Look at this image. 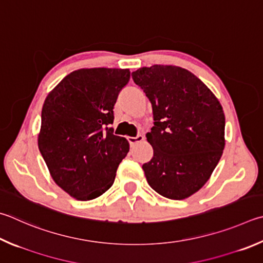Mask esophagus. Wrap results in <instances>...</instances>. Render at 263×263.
I'll list each match as a JSON object with an SVG mask.
<instances>
[{"mask_svg": "<svg viewBox=\"0 0 263 263\" xmlns=\"http://www.w3.org/2000/svg\"><path fill=\"white\" fill-rule=\"evenodd\" d=\"M144 139H145V137L142 135H138L137 137H128L127 138V140H128V142H130L131 146L138 144V142H141Z\"/></svg>", "mask_w": 263, "mask_h": 263, "instance_id": "34e87169", "label": "esophagus"}]
</instances>
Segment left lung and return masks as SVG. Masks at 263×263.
<instances>
[{
  "instance_id": "1",
  "label": "left lung",
  "mask_w": 263,
  "mask_h": 263,
  "mask_svg": "<svg viewBox=\"0 0 263 263\" xmlns=\"http://www.w3.org/2000/svg\"><path fill=\"white\" fill-rule=\"evenodd\" d=\"M149 99L154 126L146 137L154 149L142 165L151 187L173 200L202 187L223 154L226 116L218 99L189 70L152 65L132 72Z\"/></svg>"
}]
</instances>
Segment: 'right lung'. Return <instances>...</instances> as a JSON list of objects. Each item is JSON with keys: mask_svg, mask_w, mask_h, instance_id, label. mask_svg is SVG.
<instances>
[{"mask_svg": "<svg viewBox=\"0 0 263 263\" xmlns=\"http://www.w3.org/2000/svg\"><path fill=\"white\" fill-rule=\"evenodd\" d=\"M128 69H80L47 95L37 146L51 178L71 197L87 201L111 187L130 145L109 127Z\"/></svg>", "mask_w": 263, "mask_h": 263, "instance_id": "add662e5", "label": "right lung"}]
</instances>
